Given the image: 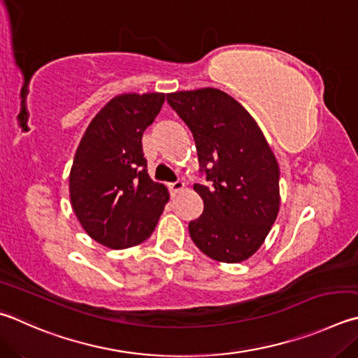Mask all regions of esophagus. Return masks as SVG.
<instances>
[{
  "label": "esophagus",
  "mask_w": 358,
  "mask_h": 358,
  "mask_svg": "<svg viewBox=\"0 0 358 358\" xmlns=\"http://www.w3.org/2000/svg\"><path fill=\"white\" fill-rule=\"evenodd\" d=\"M169 189H171L172 194H177V192L185 189V183H183V181H175V183L169 185Z\"/></svg>",
  "instance_id": "obj_1"
}]
</instances>
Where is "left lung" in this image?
Listing matches in <instances>:
<instances>
[{
    "mask_svg": "<svg viewBox=\"0 0 358 358\" xmlns=\"http://www.w3.org/2000/svg\"><path fill=\"white\" fill-rule=\"evenodd\" d=\"M167 103L189 127L208 181L194 185L203 213L189 222L192 241L216 262L241 263L262 247L280 208L274 153L255 119L222 90H181Z\"/></svg>",
    "mask_w": 358,
    "mask_h": 358,
    "instance_id": "obj_1",
    "label": "left lung"
}]
</instances>
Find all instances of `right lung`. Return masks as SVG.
<instances>
[{
  "label": "right lung",
  "instance_id": "add662e5",
  "mask_svg": "<svg viewBox=\"0 0 358 358\" xmlns=\"http://www.w3.org/2000/svg\"><path fill=\"white\" fill-rule=\"evenodd\" d=\"M166 94H122L100 109L84 133L70 171L71 208L87 235L109 249L144 243L169 201L147 173L142 134Z\"/></svg>",
  "mask_w": 358,
  "mask_h": 358
}]
</instances>
